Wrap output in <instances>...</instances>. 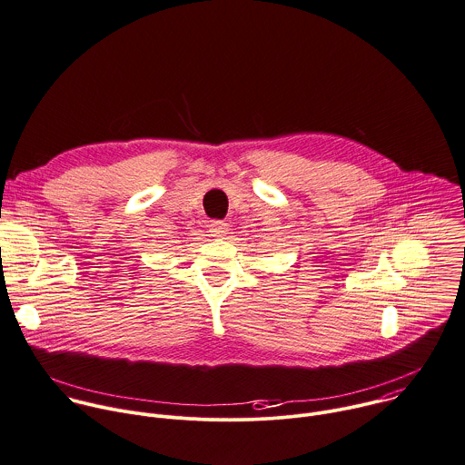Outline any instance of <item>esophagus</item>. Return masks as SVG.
Masks as SVG:
<instances>
[{"mask_svg":"<svg viewBox=\"0 0 465 465\" xmlns=\"http://www.w3.org/2000/svg\"><path fill=\"white\" fill-rule=\"evenodd\" d=\"M228 233V224L223 221H215L210 224V235L215 239H224Z\"/></svg>","mask_w":465,"mask_h":465,"instance_id":"obj_1","label":"esophagus"}]
</instances>
